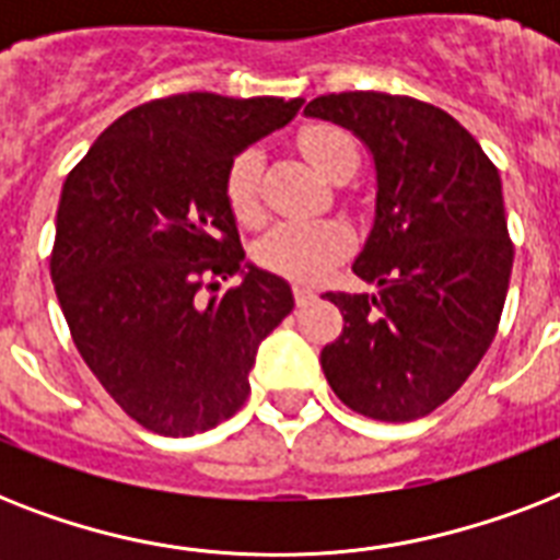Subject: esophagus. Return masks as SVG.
I'll list each match as a JSON object with an SVG mask.
<instances>
[{
  "mask_svg": "<svg viewBox=\"0 0 560 560\" xmlns=\"http://www.w3.org/2000/svg\"><path fill=\"white\" fill-rule=\"evenodd\" d=\"M293 296H296V305H307V302L314 299V290L305 288V284H296V288H293Z\"/></svg>",
  "mask_w": 560,
  "mask_h": 560,
  "instance_id": "esophagus-1",
  "label": "esophagus"
}]
</instances>
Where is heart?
<instances>
[{
	"label": "heart",
	"mask_w": 560,
	"mask_h": 560,
	"mask_svg": "<svg viewBox=\"0 0 560 560\" xmlns=\"http://www.w3.org/2000/svg\"><path fill=\"white\" fill-rule=\"evenodd\" d=\"M299 148L328 177L358 168V144L346 130L334 125H311L299 133ZM223 202L241 226H258L261 202V153L246 148L229 162L223 174ZM351 229L342 220H302L279 223L255 246V261L264 270L293 281L323 279L331 264L349 253Z\"/></svg>",
	"instance_id": "obj_1"
}]
</instances>
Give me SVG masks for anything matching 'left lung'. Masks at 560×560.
<instances>
[{
	"label": "left lung",
	"mask_w": 560,
	"mask_h": 560,
	"mask_svg": "<svg viewBox=\"0 0 560 560\" xmlns=\"http://www.w3.org/2000/svg\"><path fill=\"white\" fill-rule=\"evenodd\" d=\"M305 113L360 136L377 171L351 267L377 293H325L346 325L319 363L349 409L416 421L468 381L500 325L514 261L500 171L456 118L409 95L334 92Z\"/></svg>",
	"instance_id": "8db88e82"
}]
</instances>
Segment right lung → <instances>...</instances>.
I'll return each instance as SVG.
<instances>
[{"instance_id":"right-lung-1","label":"right lung","mask_w":560,"mask_h":560,"mask_svg":"<svg viewBox=\"0 0 560 560\" xmlns=\"http://www.w3.org/2000/svg\"><path fill=\"white\" fill-rule=\"evenodd\" d=\"M302 98L186 92L116 118L63 183L51 281L107 395L160 435L206 433L244 407L261 340L293 311L290 284L249 267L223 202L246 144Z\"/></svg>"}]
</instances>
